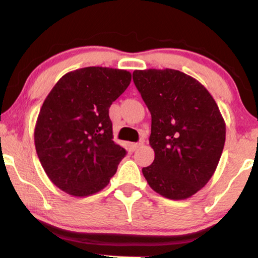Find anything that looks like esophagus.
I'll return each instance as SVG.
<instances>
[{"mask_svg": "<svg viewBox=\"0 0 258 258\" xmlns=\"http://www.w3.org/2000/svg\"><path fill=\"white\" fill-rule=\"evenodd\" d=\"M142 145H144V142L140 141V142H136V144H132L131 145V147H132L133 151H137V149H139Z\"/></svg>", "mask_w": 258, "mask_h": 258, "instance_id": "34e87169", "label": "esophagus"}]
</instances>
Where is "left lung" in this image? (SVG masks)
<instances>
[{"mask_svg":"<svg viewBox=\"0 0 258 258\" xmlns=\"http://www.w3.org/2000/svg\"><path fill=\"white\" fill-rule=\"evenodd\" d=\"M133 81L152 114L155 157L142 174L162 197L190 198L212 177L224 149L218 104L199 81L176 69L134 71Z\"/></svg>","mask_w":258,"mask_h":258,"instance_id":"1","label":"left lung"}]
</instances>
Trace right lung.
Here are the masks:
<instances>
[{
	"mask_svg": "<svg viewBox=\"0 0 258 258\" xmlns=\"http://www.w3.org/2000/svg\"><path fill=\"white\" fill-rule=\"evenodd\" d=\"M131 79L124 69L80 68L64 74L45 98L34 146L46 175L60 190L88 197L116 174L126 151L113 141L109 107Z\"/></svg>",
	"mask_w": 258,
	"mask_h": 258,
	"instance_id": "obj_1",
	"label": "right lung"
}]
</instances>
